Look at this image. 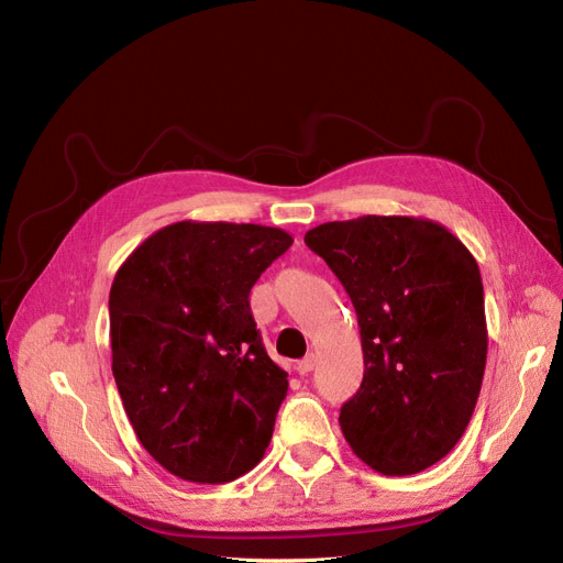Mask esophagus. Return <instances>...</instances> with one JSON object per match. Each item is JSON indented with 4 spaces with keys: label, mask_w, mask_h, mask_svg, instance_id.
Wrapping results in <instances>:
<instances>
[{
    "label": "esophagus",
    "mask_w": 563,
    "mask_h": 563,
    "mask_svg": "<svg viewBox=\"0 0 563 563\" xmlns=\"http://www.w3.org/2000/svg\"><path fill=\"white\" fill-rule=\"evenodd\" d=\"M317 366V354H308V356H302V360L296 364V371L300 373V376H308V373L312 371Z\"/></svg>",
    "instance_id": "34e87169"
}]
</instances>
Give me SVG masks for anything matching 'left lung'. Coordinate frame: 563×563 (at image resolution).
Segmentation results:
<instances>
[{"mask_svg": "<svg viewBox=\"0 0 563 563\" xmlns=\"http://www.w3.org/2000/svg\"><path fill=\"white\" fill-rule=\"evenodd\" d=\"M347 291L364 380L340 408V430L368 467L428 470L465 434L486 368L479 265L444 225L362 216L305 234Z\"/></svg>", "mask_w": 563, "mask_h": 563, "instance_id": "left-lung-1", "label": "left lung"}]
</instances>
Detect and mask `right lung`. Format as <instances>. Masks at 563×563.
I'll return each mask as SVG.
<instances>
[{"label": "right lung", "instance_id": "right-lung-1", "mask_svg": "<svg viewBox=\"0 0 563 563\" xmlns=\"http://www.w3.org/2000/svg\"><path fill=\"white\" fill-rule=\"evenodd\" d=\"M291 244L279 228L183 220L117 269L112 376L143 449L180 479L225 484L261 463L288 380L249 294Z\"/></svg>", "mask_w": 563, "mask_h": 563}]
</instances>
